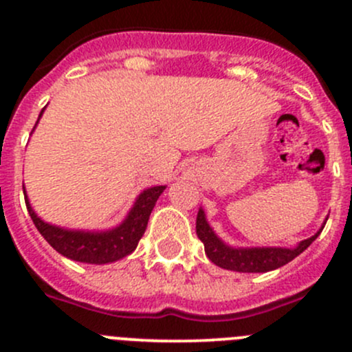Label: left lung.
Instances as JSON below:
<instances>
[{"mask_svg": "<svg viewBox=\"0 0 352 352\" xmlns=\"http://www.w3.org/2000/svg\"><path fill=\"white\" fill-rule=\"evenodd\" d=\"M196 233L199 240L204 243V250L209 261L223 269L239 272H267L281 267V265L293 261L294 257H298L301 252L307 250L310 243L320 235V232H318L311 239L303 240L296 248H232L226 247L212 233L202 209H199L197 212Z\"/></svg>", "mask_w": 352, "mask_h": 352, "instance_id": "8db88e82", "label": "left lung"}]
</instances>
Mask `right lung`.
Wrapping results in <instances>:
<instances>
[{
  "label": "right lung",
  "instance_id": "obj_1",
  "mask_svg": "<svg viewBox=\"0 0 352 352\" xmlns=\"http://www.w3.org/2000/svg\"><path fill=\"white\" fill-rule=\"evenodd\" d=\"M163 190H165V186H156L144 190L138 197L136 204L131 209L126 221L117 226L116 230L104 233L71 232V230L52 226L37 218L34 209L28 204L27 197H25V204H27L28 214H30L35 228L59 254L67 258H73V261L87 262V264H109V262L119 261V258L134 252L141 236L144 235L156 199L160 197Z\"/></svg>",
  "mask_w": 352,
  "mask_h": 352
}]
</instances>
